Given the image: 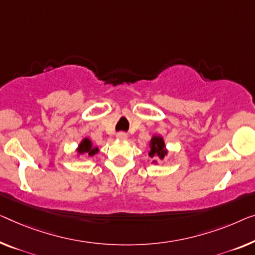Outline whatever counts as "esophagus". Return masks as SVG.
<instances>
[{
    "mask_svg": "<svg viewBox=\"0 0 255 255\" xmlns=\"http://www.w3.org/2000/svg\"><path fill=\"white\" fill-rule=\"evenodd\" d=\"M116 137H117V139H119V140H126L128 136H127L126 132L120 131V132H118V134L116 135Z\"/></svg>",
    "mask_w": 255,
    "mask_h": 255,
    "instance_id": "1",
    "label": "esophagus"
}]
</instances>
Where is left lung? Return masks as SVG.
Instances as JSON below:
<instances>
[{
	"label": "left lung",
	"mask_w": 255,
	"mask_h": 255,
	"mask_svg": "<svg viewBox=\"0 0 255 255\" xmlns=\"http://www.w3.org/2000/svg\"><path fill=\"white\" fill-rule=\"evenodd\" d=\"M168 149L166 147L165 139L161 135L153 134L149 142V157L154 159L152 164H157V159L162 160L167 154H168Z\"/></svg>",
	"instance_id": "1"
}]
</instances>
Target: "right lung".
I'll return each mask as SVG.
<instances>
[{
    "instance_id": "1",
    "label": "right lung",
    "mask_w": 255,
    "mask_h": 255,
    "mask_svg": "<svg viewBox=\"0 0 255 255\" xmlns=\"http://www.w3.org/2000/svg\"><path fill=\"white\" fill-rule=\"evenodd\" d=\"M98 152H100V149H98V146H94L93 140L89 137H83L75 149V157H79L80 154L83 153H87L89 157H94Z\"/></svg>"
}]
</instances>
